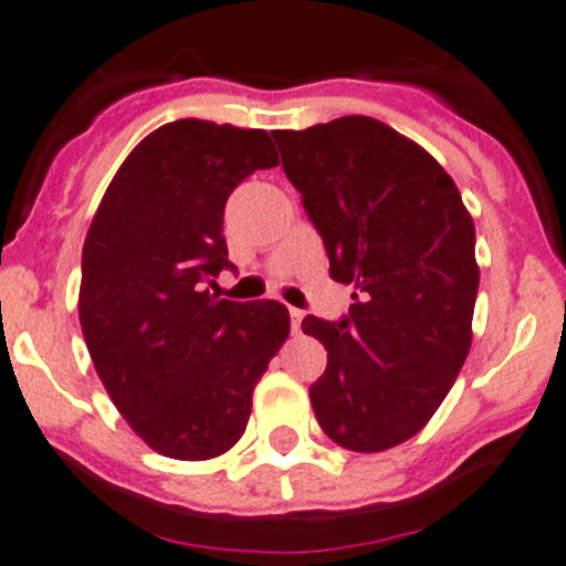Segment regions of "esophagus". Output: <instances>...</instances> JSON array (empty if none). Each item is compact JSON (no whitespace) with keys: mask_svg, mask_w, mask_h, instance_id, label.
Here are the masks:
<instances>
[{"mask_svg":"<svg viewBox=\"0 0 566 566\" xmlns=\"http://www.w3.org/2000/svg\"><path fill=\"white\" fill-rule=\"evenodd\" d=\"M289 317H292V331H294V334H297L300 325H303L305 314H303V311H300V308H292V311H289Z\"/></svg>","mask_w":566,"mask_h":566,"instance_id":"1","label":"esophagus"}]
</instances>
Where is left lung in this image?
<instances>
[{
  "label": "left lung",
  "mask_w": 566,
  "mask_h": 566,
  "mask_svg": "<svg viewBox=\"0 0 566 566\" xmlns=\"http://www.w3.org/2000/svg\"><path fill=\"white\" fill-rule=\"evenodd\" d=\"M272 137L331 277L356 286L342 319H303L328 350L311 407L334 443L385 452L421 432L469 356L474 221L452 176L373 117Z\"/></svg>",
  "instance_id": "1"
}]
</instances>
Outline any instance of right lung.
<instances>
[{"mask_svg": "<svg viewBox=\"0 0 566 566\" xmlns=\"http://www.w3.org/2000/svg\"><path fill=\"white\" fill-rule=\"evenodd\" d=\"M266 132L176 120L128 154L81 258V328L95 370L134 432L174 460L238 443L252 390L289 336L277 300L210 294L227 258L224 205L274 168Z\"/></svg>", "mask_w": 566, "mask_h": 566, "instance_id": "add662e5", "label": "right lung"}]
</instances>
